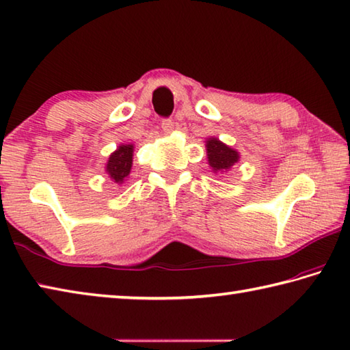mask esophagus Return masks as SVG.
I'll list each match as a JSON object with an SVG mask.
<instances>
[{
  "instance_id": "obj_1",
  "label": "esophagus",
  "mask_w": 350,
  "mask_h": 350,
  "mask_svg": "<svg viewBox=\"0 0 350 350\" xmlns=\"http://www.w3.org/2000/svg\"><path fill=\"white\" fill-rule=\"evenodd\" d=\"M161 128H163V131L166 134H169V133H172V129H174V122L170 120V118H164V120L161 122Z\"/></svg>"
}]
</instances>
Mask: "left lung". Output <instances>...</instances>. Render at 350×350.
Returning a JSON list of instances; mask_svg holds the SVG:
<instances>
[{"mask_svg": "<svg viewBox=\"0 0 350 350\" xmlns=\"http://www.w3.org/2000/svg\"><path fill=\"white\" fill-rule=\"evenodd\" d=\"M207 148V158L210 167L213 169V172H226L234 163L239 161V154L237 150L232 149L227 144L217 140V138H207L206 142Z\"/></svg>", "mask_w": 350, "mask_h": 350, "instance_id": "8db88e82", "label": "left lung"}]
</instances>
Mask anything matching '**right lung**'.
Here are the masks:
<instances>
[{"label": "right lung", "instance_id": "right-lung-1", "mask_svg": "<svg viewBox=\"0 0 350 350\" xmlns=\"http://www.w3.org/2000/svg\"><path fill=\"white\" fill-rule=\"evenodd\" d=\"M133 154L134 144H120L117 150L109 155L107 174L114 183L122 184L128 178L131 167H133Z\"/></svg>", "mask_w": 350, "mask_h": 350}]
</instances>
